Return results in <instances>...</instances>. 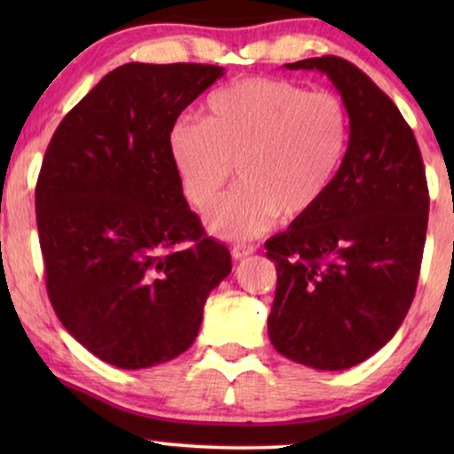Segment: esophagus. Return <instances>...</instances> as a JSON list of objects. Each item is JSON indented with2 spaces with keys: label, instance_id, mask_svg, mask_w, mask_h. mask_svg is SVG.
Listing matches in <instances>:
<instances>
[{
  "label": "esophagus",
  "instance_id": "1",
  "mask_svg": "<svg viewBox=\"0 0 454 454\" xmlns=\"http://www.w3.org/2000/svg\"><path fill=\"white\" fill-rule=\"evenodd\" d=\"M250 254H254V246H246V244H235L231 247V256L235 260H241L246 256H250Z\"/></svg>",
  "mask_w": 454,
  "mask_h": 454
}]
</instances>
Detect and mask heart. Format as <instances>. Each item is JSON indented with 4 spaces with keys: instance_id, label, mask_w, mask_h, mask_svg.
<instances>
[{
    "instance_id": "obj_1",
    "label": "heart",
    "mask_w": 454,
    "mask_h": 454,
    "mask_svg": "<svg viewBox=\"0 0 454 454\" xmlns=\"http://www.w3.org/2000/svg\"><path fill=\"white\" fill-rule=\"evenodd\" d=\"M207 121L179 120L169 154L185 200L207 208L238 165L239 185L207 213L216 238L246 241L325 200L347 148V111L331 92L247 78L208 98Z\"/></svg>"
}]
</instances>
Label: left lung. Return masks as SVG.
I'll list each match as a JSON object with an SVG mask.
<instances>
[{"label":"left lung","instance_id":"1","mask_svg":"<svg viewBox=\"0 0 454 454\" xmlns=\"http://www.w3.org/2000/svg\"><path fill=\"white\" fill-rule=\"evenodd\" d=\"M326 74L349 115L345 159L318 207L266 241L277 266L269 337L291 362L337 372L380 351L405 320L424 254V160L396 105L347 59L285 66Z\"/></svg>","mask_w":454,"mask_h":454}]
</instances>
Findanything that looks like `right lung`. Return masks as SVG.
Returning a JSON list of instances; mask_svg holds the SVG:
<instances>
[{
  "mask_svg": "<svg viewBox=\"0 0 454 454\" xmlns=\"http://www.w3.org/2000/svg\"><path fill=\"white\" fill-rule=\"evenodd\" d=\"M223 74L123 64L47 146L35 207L49 300L66 331L115 368L182 356L208 294L231 272V254L204 235L169 154L177 117Z\"/></svg>",
  "mask_w": 454,
  "mask_h": 454,
  "instance_id": "obj_1",
  "label": "right lung"
}]
</instances>
